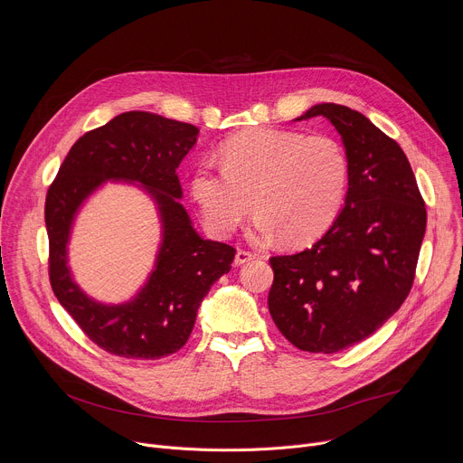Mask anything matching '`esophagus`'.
Returning a JSON list of instances; mask_svg holds the SVG:
<instances>
[{"mask_svg":"<svg viewBox=\"0 0 463 463\" xmlns=\"http://www.w3.org/2000/svg\"><path fill=\"white\" fill-rule=\"evenodd\" d=\"M256 254L250 252V250H245V249H238L236 250V256H234V266H243V263L254 260Z\"/></svg>","mask_w":463,"mask_h":463,"instance_id":"esophagus-1","label":"esophagus"}]
</instances>
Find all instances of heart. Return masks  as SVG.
Returning a JSON list of instances; mask_svg holds the SVG:
<instances>
[{
	"mask_svg": "<svg viewBox=\"0 0 463 463\" xmlns=\"http://www.w3.org/2000/svg\"><path fill=\"white\" fill-rule=\"evenodd\" d=\"M222 168L202 163L190 190L203 222L216 236H231L252 205L254 236L277 234L302 245L320 238L337 220L350 186V161L329 136L258 128L229 139Z\"/></svg>",
	"mask_w": 463,
	"mask_h": 463,
	"instance_id": "heart-1",
	"label": "heart"
}]
</instances>
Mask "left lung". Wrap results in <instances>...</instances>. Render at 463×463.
I'll return each mask as SVG.
<instances>
[{
	"instance_id": "obj_1",
	"label": "left lung",
	"mask_w": 463,
	"mask_h": 463,
	"mask_svg": "<svg viewBox=\"0 0 463 463\" xmlns=\"http://www.w3.org/2000/svg\"><path fill=\"white\" fill-rule=\"evenodd\" d=\"M334 124L350 161L337 220L297 254L273 256L269 313L298 350L335 354L364 341L411 293L427 211L402 146L363 113L315 104L295 120Z\"/></svg>"
}]
</instances>
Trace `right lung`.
Wrapping results in <instances>:
<instances>
[{
	"label": "right lung",
	"mask_w": 463,
	"mask_h": 463,
	"mask_svg": "<svg viewBox=\"0 0 463 463\" xmlns=\"http://www.w3.org/2000/svg\"><path fill=\"white\" fill-rule=\"evenodd\" d=\"M200 129L150 111H126L82 136L63 159L45 200L49 279L58 302L102 350L126 359H161L188 341L203 298L231 271L236 250L205 240L184 207L177 166ZM108 180L141 187L156 203L162 241L155 269L129 301L90 298L69 268L67 245L83 203Z\"/></svg>",
	"instance_id": "1"
}]
</instances>
